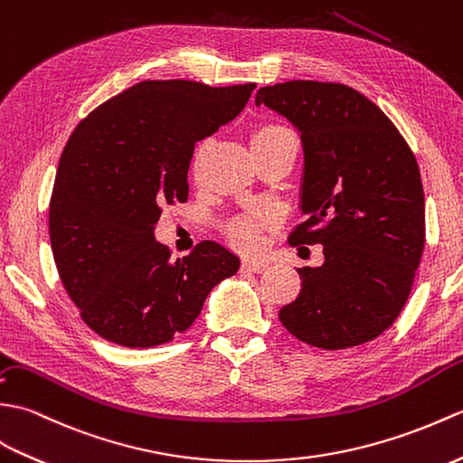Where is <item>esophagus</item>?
I'll list each match as a JSON object with an SVG mask.
<instances>
[{
    "instance_id": "obj_1",
    "label": "esophagus",
    "mask_w": 463,
    "mask_h": 463,
    "mask_svg": "<svg viewBox=\"0 0 463 463\" xmlns=\"http://www.w3.org/2000/svg\"><path fill=\"white\" fill-rule=\"evenodd\" d=\"M267 267H269V263L267 261H258V260H245L243 263H241V269L243 271H253V273H261V271H265Z\"/></svg>"
}]
</instances>
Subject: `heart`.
Listing matches in <instances>:
<instances>
[{
    "label": "heart",
    "instance_id": "1",
    "mask_svg": "<svg viewBox=\"0 0 463 463\" xmlns=\"http://www.w3.org/2000/svg\"><path fill=\"white\" fill-rule=\"evenodd\" d=\"M287 137H293L287 128H283L279 125H265V127H260L258 130H255V135L251 138V146L260 145V142L279 140V138H287ZM208 150H210V142L208 140L200 142L196 152H194V160H192L194 172H200L205 156H208ZM265 223H269V215H263V213L238 220L230 228V238L235 245H238V248H241L245 251L258 250L260 241H261V228Z\"/></svg>",
    "mask_w": 463,
    "mask_h": 463
}]
</instances>
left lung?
<instances>
[{
	"instance_id": "left-lung-1",
	"label": "left lung",
	"mask_w": 463,
	"mask_h": 463,
	"mask_svg": "<svg viewBox=\"0 0 463 463\" xmlns=\"http://www.w3.org/2000/svg\"><path fill=\"white\" fill-rule=\"evenodd\" d=\"M255 105L301 132L305 222L291 245H323L321 267H301V293L279 311L299 341L364 345L404 309L426 243L418 162L383 110L341 83L287 80L261 87Z\"/></svg>"
}]
</instances>
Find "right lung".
I'll list each match as a JSON object with an SVG mask.
<instances>
[{
  "label": "right lung",
  "instance_id": "1",
  "mask_svg": "<svg viewBox=\"0 0 463 463\" xmlns=\"http://www.w3.org/2000/svg\"><path fill=\"white\" fill-rule=\"evenodd\" d=\"M253 89L142 80L73 130L51 194L49 238L61 283L99 336L130 348L168 343L238 273V255L215 241L172 261L154 225L188 200L196 142L238 117Z\"/></svg>",
  "mask_w": 463,
  "mask_h": 463
}]
</instances>
